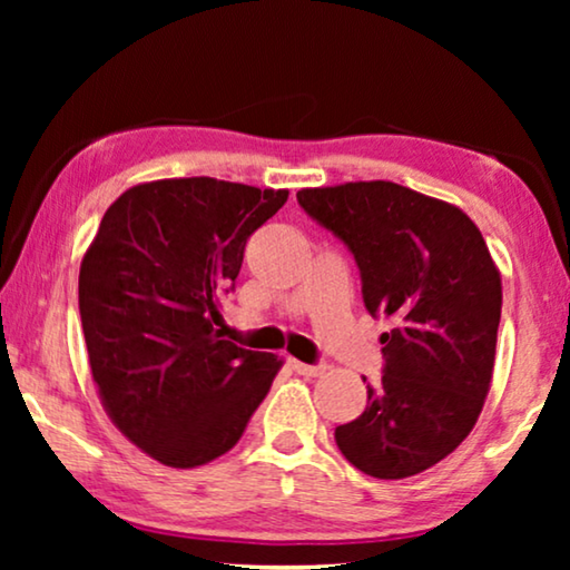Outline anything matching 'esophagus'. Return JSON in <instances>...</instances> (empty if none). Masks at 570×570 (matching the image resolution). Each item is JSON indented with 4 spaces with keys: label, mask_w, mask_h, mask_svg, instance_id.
<instances>
[{
    "label": "esophagus",
    "mask_w": 570,
    "mask_h": 570,
    "mask_svg": "<svg viewBox=\"0 0 570 570\" xmlns=\"http://www.w3.org/2000/svg\"><path fill=\"white\" fill-rule=\"evenodd\" d=\"M291 368L295 373H301V376H322L324 373V365H308V363L295 361V357H291Z\"/></svg>",
    "instance_id": "1"
}]
</instances>
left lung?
I'll return each mask as SVG.
<instances>
[{"label":"left lung","instance_id":"8db88e82","mask_svg":"<svg viewBox=\"0 0 570 570\" xmlns=\"http://www.w3.org/2000/svg\"><path fill=\"white\" fill-rule=\"evenodd\" d=\"M298 205L345 240L365 308L392 324L381 334L384 376L334 441L371 478H412L478 423L493 379L501 272L462 209L394 181L301 189Z\"/></svg>","mask_w":570,"mask_h":570}]
</instances>
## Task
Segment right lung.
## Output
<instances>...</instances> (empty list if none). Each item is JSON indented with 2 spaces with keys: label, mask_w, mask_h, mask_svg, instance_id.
I'll use <instances>...</instances> for the list:
<instances>
[{
  "label": "right lung",
  "mask_w": 570,
  "mask_h": 570,
  "mask_svg": "<svg viewBox=\"0 0 570 570\" xmlns=\"http://www.w3.org/2000/svg\"><path fill=\"white\" fill-rule=\"evenodd\" d=\"M287 189L209 176L137 184L106 209L80 264V316L100 402L176 470L236 446L283 361L220 340V301L248 236Z\"/></svg>",
  "instance_id": "add662e5"
}]
</instances>
